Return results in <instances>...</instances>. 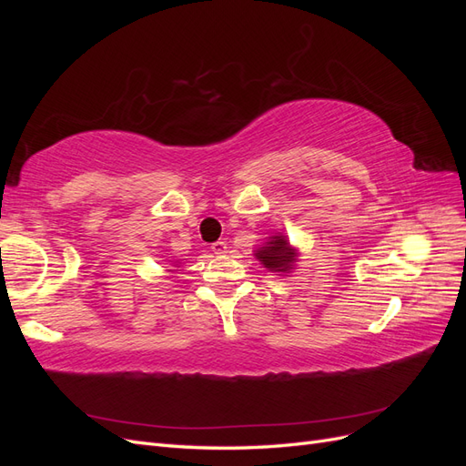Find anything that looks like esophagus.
I'll list each match as a JSON object with an SVG mask.
<instances>
[{
    "label": "esophagus",
    "instance_id": "34e87169",
    "mask_svg": "<svg viewBox=\"0 0 466 466\" xmlns=\"http://www.w3.org/2000/svg\"><path fill=\"white\" fill-rule=\"evenodd\" d=\"M211 250H214V255L223 257L225 252H228V243H225V241H218V243L211 245Z\"/></svg>",
    "mask_w": 466,
    "mask_h": 466
}]
</instances>
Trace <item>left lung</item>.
<instances>
[{
	"label": "left lung",
	"mask_w": 466,
	"mask_h": 466,
	"mask_svg": "<svg viewBox=\"0 0 466 466\" xmlns=\"http://www.w3.org/2000/svg\"><path fill=\"white\" fill-rule=\"evenodd\" d=\"M255 257L270 272L289 274L295 262H298L299 250L291 247L284 233H276L268 237L266 243L255 250Z\"/></svg>",
	"instance_id": "8db88e82"
}]
</instances>
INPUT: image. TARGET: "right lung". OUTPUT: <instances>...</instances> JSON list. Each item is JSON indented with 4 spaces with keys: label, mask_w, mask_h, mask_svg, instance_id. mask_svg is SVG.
I'll list each match as a JSON object with an SVG mask.
<instances>
[{
    "label": "right lung",
    "mask_w": 466,
    "mask_h": 466,
    "mask_svg": "<svg viewBox=\"0 0 466 466\" xmlns=\"http://www.w3.org/2000/svg\"><path fill=\"white\" fill-rule=\"evenodd\" d=\"M168 262H171V268H178V264H180L178 260L177 262L175 260H168ZM167 272H175V270H167Z\"/></svg>",
    "instance_id": "1"
}]
</instances>
